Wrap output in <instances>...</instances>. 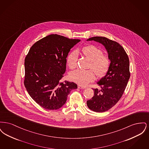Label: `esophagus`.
Segmentation results:
<instances>
[{
  "instance_id": "obj_1",
  "label": "esophagus",
  "mask_w": 149,
  "mask_h": 149,
  "mask_svg": "<svg viewBox=\"0 0 149 149\" xmlns=\"http://www.w3.org/2000/svg\"><path fill=\"white\" fill-rule=\"evenodd\" d=\"M78 87L79 89H85V88H86V87H85V86H83L80 85H78Z\"/></svg>"
}]
</instances>
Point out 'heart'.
<instances>
[{"mask_svg":"<svg viewBox=\"0 0 149 149\" xmlns=\"http://www.w3.org/2000/svg\"><path fill=\"white\" fill-rule=\"evenodd\" d=\"M83 54L91 60L90 68L98 77L104 75L108 71L110 65V61L108 57L102 54V51L98 47L94 45H87L81 49ZM78 52L73 51L67 57V63L70 69H74L77 66ZM71 80L81 85H86L92 81L95 75L92 70L77 69L71 71L69 74Z\"/></svg>","mask_w":149,"mask_h":149,"instance_id":"1","label":"heart"}]
</instances>
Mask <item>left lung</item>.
Wrapping results in <instances>:
<instances>
[{
	"mask_svg": "<svg viewBox=\"0 0 149 149\" xmlns=\"http://www.w3.org/2000/svg\"><path fill=\"white\" fill-rule=\"evenodd\" d=\"M102 44L106 49L110 65L106 75L97 83L98 89H93L94 95L87 100L88 108L96 112H104L120 99L130 77V61L124 49L118 43L104 37H93L86 40Z\"/></svg>",
	"mask_w": 149,
	"mask_h": 149,
	"instance_id": "obj_1",
	"label": "left lung"
}]
</instances>
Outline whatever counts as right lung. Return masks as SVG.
Here are the masks:
<instances>
[{
	"mask_svg": "<svg viewBox=\"0 0 149 149\" xmlns=\"http://www.w3.org/2000/svg\"><path fill=\"white\" fill-rule=\"evenodd\" d=\"M62 36L50 35L31 47L24 60V84L36 102L48 110H56L66 103L68 95L77 85L60 82L66 71L70 49L80 42Z\"/></svg>",
	"mask_w": 149,
	"mask_h": 149,
	"instance_id": "1",
	"label": "right lung"
}]
</instances>
